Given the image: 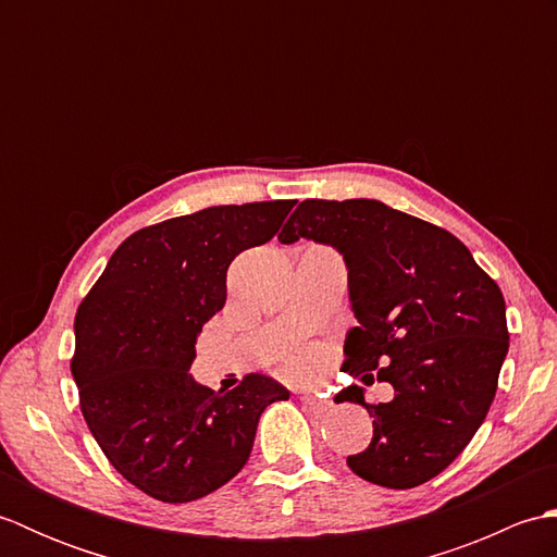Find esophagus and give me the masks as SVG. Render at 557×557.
<instances>
[{
	"mask_svg": "<svg viewBox=\"0 0 557 557\" xmlns=\"http://www.w3.org/2000/svg\"><path fill=\"white\" fill-rule=\"evenodd\" d=\"M301 401H304L306 409H309L311 413H325L330 407H333L327 399L318 397V395H309V393L301 395Z\"/></svg>",
	"mask_w": 557,
	"mask_h": 557,
	"instance_id": "34e87169",
	"label": "esophagus"
}]
</instances>
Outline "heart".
I'll return each mask as SVG.
<instances>
[{"label":"heart","instance_id":"heart-1","mask_svg":"<svg viewBox=\"0 0 557 557\" xmlns=\"http://www.w3.org/2000/svg\"><path fill=\"white\" fill-rule=\"evenodd\" d=\"M297 369H299V371L309 369V359H299V361H297Z\"/></svg>","mask_w":557,"mask_h":557}]
</instances>
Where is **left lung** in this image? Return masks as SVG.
Here are the masks:
<instances>
[{"label": "left lung", "instance_id": "obj_1", "mask_svg": "<svg viewBox=\"0 0 557 557\" xmlns=\"http://www.w3.org/2000/svg\"><path fill=\"white\" fill-rule=\"evenodd\" d=\"M301 236L345 258L359 325L342 369L371 381L375 371L395 389L377 405L359 385L335 397L373 417L371 445L347 465L377 486H421L453 465L491 409L510 347L503 292L455 234L381 200H304L277 239Z\"/></svg>", "mask_w": 557, "mask_h": 557}]
</instances>
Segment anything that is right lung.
<instances>
[{
  "label": "right lung",
  "instance_id": "obj_1",
  "mask_svg": "<svg viewBox=\"0 0 557 557\" xmlns=\"http://www.w3.org/2000/svg\"><path fill=\"white\" fill-rule=\"evenodd\" d=\"M297 200L215 206L128 236L78 306L71 373L112 467L162 503H191L239 474L260 413L289 389L248 373L215 393L188 373L227 299V268L270 242Z\"/></svg>",
  "mask_w": 557,
  "mask_h": 557
}]
</instances>
